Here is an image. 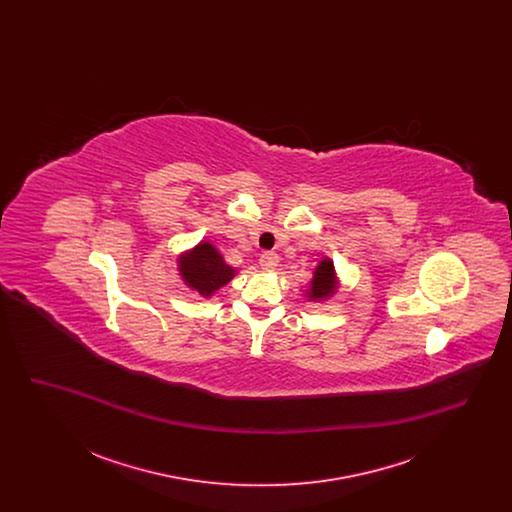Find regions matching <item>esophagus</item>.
Returning <instances> with one entry per match:
<instances>
[{
	"label": "esophagus",
	"mask_w": 512,
	"mask_h": 512,
	"mask_svg": "<svg viewBox=\"0 0 512 512\" xmlns=\"http://www.w3.org/2000/svg\"><path fill=\"white\" fill-rule=\"evenodd\" d=\"M259 265L263 267V270H274L276 265H278V255H276L274 251H265V253H261V257H259Z\"/></svg>",
	"instance_id": "esophagus-1"
}]
</instances>
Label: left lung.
<instances>
[{"mask_svg": "<svg viewBox=\"0 0 512 512\" xmlns=\"http://www.w3.org/2000/svg\"><path fill=\"white\" fill-rule=\"evenodd\" d=\"M338 290H340V278H338V272L334 267V261L330 257H322L313 270V278H311L307 290H303V295L309 301L324 303V301L332 299Z\"/></svg>", "mask_w": 512, "mask_h": 512, "instance_id": "1", "label": "left lung"}]
</instances>
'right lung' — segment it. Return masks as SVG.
<instances>
[{
	"instance_id": "1",
	"label": "right lung",
	"mask_w": 512,
	"mask_h": 512,
	"mask_svg": "<svg viewBox=\"0 0 512 512\" xmlns=\"http://www.w3.org/2000/svg\"><path fill=\"white\" fill-rule=\"evenodd\" d=\"M176 267L186 288L205 299L213 297L238 272L224 261L219 249L209 240H201L192 249L182 251L176 257Z\"/></svg>"
}]
</instances>
